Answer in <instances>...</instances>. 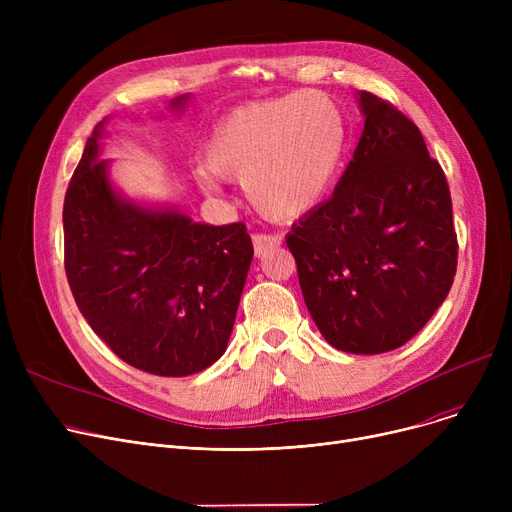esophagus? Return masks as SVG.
<instances>
[{"instance_id":"34e87169","label":"esophagus","mask_w":512,"mask_h":512,"mask_svg":"<svg viewBox=\"0 0 512 512\" xmlns=\"http://www.w3.org/2000/svg\"><path fill=\"white\" fill-rule=\"evenodd\" d=\"M280 236L276 234H255L253 236V247H255V257H265L267 253H272L274 249L280 247Z\"/></svg>"}]
</instances>
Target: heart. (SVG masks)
Instances as JSON below:
<instances>
[{"mask_svg":"<svg viewBox=\"0 0 512 512\" xmlns=\"http://www.w3.org/2000/svg\"><path fill=\"white\" fill-rule=\"evenodd\" d=\"M336 107L319 93L236 107L213 128L207 168L197 172L207 193L218 177L242 180L249 203L265 218L286 222L307 213L326 193L342 153Z\"/></svg>","mask_w":512,"mask_h":512,"instance_id":"1","label":"heart"}]
</instances>
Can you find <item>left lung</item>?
I'll list each match as a JSON object with an SVG mask.
<instances>
[{"label": "left lung", "instance_id": "left-lung-1", "mask_svg": "<svg viewBox=\"0 0 512 512\" xmlns=\"http://www.w3.org/2000/svg\"><path fill=\"white\" fill-rule=\"evenodd\" d=\"M365 128L334 195L286 236L305 305L334 348L380 355L409 342L448 297L459 242L450 188L419 128L359 93Z\"/></svg>", "mask_w": 512, "mask_h": 512}]
</instances>
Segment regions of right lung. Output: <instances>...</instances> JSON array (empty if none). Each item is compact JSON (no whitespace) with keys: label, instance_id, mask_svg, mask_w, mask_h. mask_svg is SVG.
Returning a JSON list of instances; mask_svg holds the SVG:
<instances>
[{"label":"right lung","instance_id":"1","mask_svg":"<svg viewBox=\"0 0 512 512\" xmlns=\"http://www.w3.org/2000/svg\"><path fill=\"white\" fill-rule=\"evenodd\" d=\"M188 95L172 99L174 110ZM87 139L64 199V265L93 332L128 365L182 378L213 365L232 334L253 259L242 222L207 226L122 199Z\"/></svg>","mask_w":512,"mask_h":512}]
</instances>
